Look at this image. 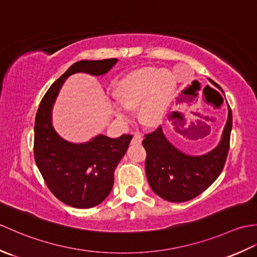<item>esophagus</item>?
<instances>
[{
  "label": "esophagus",
  "instance_id": "1",
  "mask_svg": "<svg viewBox=\"0 0 257 257\" xmlns=\"http://www.w3.org/2000/svg\"><path fill=\"white\" fill-rule=\"evenodd\" d=\"M141 143H143V137H141L139 134H135L133 139H132V144L133 145H139Z\"/></svg>",
  "mask_w": 257,
  "mask_h": 257
}]
</instances>
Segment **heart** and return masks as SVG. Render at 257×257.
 Segmentation results:
<instances>
[{
    "label": "heart",
    "mask_w": 257,
    "mask_h": 257,
    "mask_svg": "<svg viewBox=\"0 0 257 257\" xmlns=\"http://www.w3.org/2000/svg\"><path fill=\"white\" fill-rule=\"evenodd\" d=\"M174 79L167 70L141 68L125 75L114 86L113 96L118 105L113 106L114 116L120 121L129 119L127 109L138 107L139 119L154 127L166 118L174 92Z\"/></svg>",
    "instance_id": "b5f03b06"
}]
</instances>
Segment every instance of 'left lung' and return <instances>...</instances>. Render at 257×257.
Wrapping results in <instances>:
<instances>
[{
	"instance_id": "8db88e82",
	"label": "left lung",
	"mask_w": 257,
	"mask_h": 257,
	"mask_svg": "<svg viewBox=\"0 0 257 257\" xmlns=\"http://www.w3.org/2000/svg\"><path fill=\"white\" fill-rule=\"evenodd\" d=\"M194 98H191L192 101ZM181 125L183 118H173ZM232 111L227 103V119L221 139L214 148L193 156L178 149L163 133L162 127L145 136L146 174L152 191L169 202H185L198 196L215 181L223 170L230 148Z\"/></svg>"
}]
</instances>
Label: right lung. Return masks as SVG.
I'll list each match as a JSON object with an SVG mask.
<instances>
[{"label": "right lung", "instance_id": "add662e5", "mask_svg": "<svg viewBox=\"0 0 257 257\" xmlns=\"http://www.w3.org/2000/svg\"><path fill=\"white\" fill-rule=\"evenodd\" d=\"M117 62V58H110L75 63L46 91L36 113V166L51 192L65 204L77 209L96 206L109 195L113 172L127 152L133 136L110 138L99 134L86 143H72L61 137L54 128L53 106L69 76L77 73L105 76Z\"/></svg>", "mask_w": 257, "mask_h": 257}]
</instances>
